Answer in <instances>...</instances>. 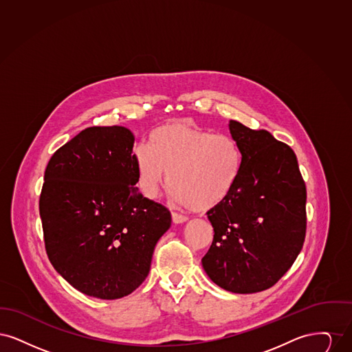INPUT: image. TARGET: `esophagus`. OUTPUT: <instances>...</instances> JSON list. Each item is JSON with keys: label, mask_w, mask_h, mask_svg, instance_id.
<instances>
[{"label": "esophagus", "mask_w": 352, "mask_h": 352, "mask_svg": "<svg viewBox=\"0 0 352 352\" xmlns=\"http://www.w3.org/2000/svg\"><path fill=\"white\" fill-rule=\"evenodd\" d=\"M171 218H173V223H175V224H181V223L187 221V217H184L182 214H178V212H173Z\"/></svg>", "instance_id": "obj_1"}]
</instances>
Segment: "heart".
I'll return each mask as SVG.
<instances>
[{
    "label": "heart",
    "mask_w": 352,
    "mask_h": 352,
    "mask_svg": "<svg viewBox=\"0 0 352 352\" xmlns=\"http://www.w3.org/2000/svg\"><path fill=\"white\" fill-rule=\"evenodd\" d=\"M137 182L155 198L166 181L171 198L194 211H207L226 201L241 171V151L232 137L201 126L168 122L149 135V146L133 149Z\"/></svg>",
    "instance_id": "obj_1"
}]
</instances>
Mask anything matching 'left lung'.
<instances>
[{"label": "left lung", "mask_w": 352, "mask_h": 352, "mask_svg": "<svg viewBox=\"0 0 352 352\" xmlns=\"http://www.w3.org/2000/svg\"><path fill=\"white\" fill-rule=\"evenodd\" d=\"M241 151L232 192L207 211L214 240L201 258L212 283L251 294L276 284L300 254L306 234V186L290 146L231 120Z\"/></svg>", "instance_id": "1"}]
</instances>
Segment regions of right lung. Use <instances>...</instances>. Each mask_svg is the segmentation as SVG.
I'll use <instances>...</instances> for the list:
<instances>
[{
    "label": "right lung",
    "instance_id": "1",
    "mask_svg": "<svg viewBox=\"0 0 352 352\" xmlns=\"http://www.w3.org/2000/svg\"><path fill=\"white\" fill-rule=\"evenodd\" d=\"M133 145L124 126H91L55 151L45 171L39 214L49 260L89 297L134 292L171 226L168 208L135 187Z\"/></svg>",
    "mask_w": 352,
    "mask_h": 352
}]
</instances>
